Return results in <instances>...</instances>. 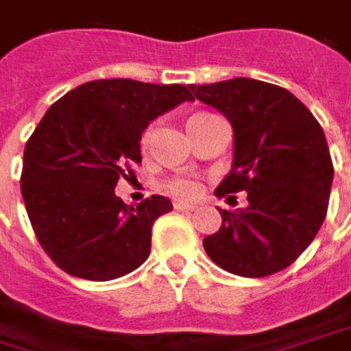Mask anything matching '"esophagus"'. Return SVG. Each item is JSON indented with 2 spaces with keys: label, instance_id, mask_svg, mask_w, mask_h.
<instances>
[{
  "label": "esophagus",
  "instance_id": "obj_1",
  "mask_svg": "<svg viewBox=\"0 0 351 351\" xmlns=\"http://www.w3.org/2000/svg\"><path fill=\"white\" fill-rule=\"evenodd\" d=\"M175 210H178V213H191V210H195V206L193 204H184V202H175Z\"/></svg>",
  "mask_w": 351,
  "mask_h": 351
}]
</instances>
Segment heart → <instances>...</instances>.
<instances>
[{"mask_svg": "<svg viewBox=\"0 0 351 351\" xmlns=\"http://www.w3.org/2000/svg\"><path fill=\"white\" fill-rule=\"evenodd\" d=\"M153 133H155L153 127H149L145 131V134H143V147H149V143L153 138ZM165 193L171 195L173 198H178V200H193L200 193V184L193 176H175V178L165 182Z\"/></svg>", "mask_w": 351, "mask_h": 351, "instance_id": "b5f03b06", "label": "heart"}]
</instances>
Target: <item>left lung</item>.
Here are the masks:
<instances>
[{
	"mask_svg": "<svg viewBox=\"0 0 351 351\" xmlns=\"http://www.w3.org/2000/svg\"><path fill=\"white\" fill-rule=\"evenodd\" d=\"M191 91L234 131L232 171L217 196L248 195L246 208H218L222 226L202 246L230 274H276L310 246L328 213L334 165L324 131L300 99L272 83L237 77Z\"/></svg>",
	"mask_w": 351,
	"mask_h": 351,
	"instance_id": "obj_1",
	"label": "left lung"
}]
</instances>
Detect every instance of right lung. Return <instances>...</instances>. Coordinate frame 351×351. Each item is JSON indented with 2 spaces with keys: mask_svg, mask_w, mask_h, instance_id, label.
Returning <instances> with one entry per match:
<instances>
[{
  "mask_svg": "<svg viewBox=\"0 0 351 351\" xmlns=\"http://www.w3.org/2000/svg\"><path fill=\"white\" fill-rule=\"evenodd\" d=\"M193 101L191 85L101 79L55 101L23 151L21 195L35 237L53 262L77 278L105 282L136 270L151 254V232L173 210L153 195L127 206L119 178L141 162L149 123Z\"/></svg>",
  "mask_w": 351,
  "mask_h": 351,
  "instance_id": "add662e5",
  "label": "right lung"
}]
</instances>
